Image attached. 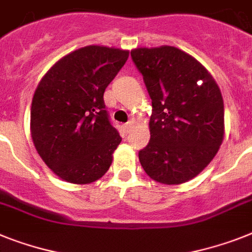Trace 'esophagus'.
Masks as SVG:
<instances>
[{
    "label": "esophagus",
    "mask_w": 252,
    "mask_h": 252,
    "mask_svg": "<svg viewBox=\"0 0 252 252\" xmlns=\"http://www.w3.org/2000/svg\"><path fill=\"white\" fill-rule=\"evenodd\" d=\"M122 127H124L125 132H130V130L132 128V122H126Z\"/></svg>",
    "instance_id": "1"
}]
</instances>
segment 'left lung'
Instances as JSON below:
<instances>
[{"label":"left lung","mask_w":252,"mask_h":252,"mask_svg":"<svg viewBox=\"0 0 252 252\" xmlns=\"http://www.w3.org/2000/svg\"><path fill=\"white\" fill-rule=\"evenodd\" d=\"M131 58L152 99L151 140L139 161L155 182L176 186L196 178L224 139L220 89L198 60L174 46L138 47Z\"/></svg>","instance_id":"8db88e82"}]
</instances>
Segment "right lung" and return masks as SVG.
Here are the masks:
<instances>
[{
	"label": "right lung",
	"instance_id": "1",
	"mask_svg": "<svg viewBox=\"0 0 252 252\" xmlns=\"http://www.w3.org/2000/svg\"><path fill=\"white\" fill-rule=\"evenodd\" d=\"M127 58L128 50L90 45L63 56L39 81L31 136L39 157L64 182L90 184L111 167L122 139L103 95Z\"/></svg>",
	"mask_w": 252,
	"mask_h": 252
}]
</instances>
